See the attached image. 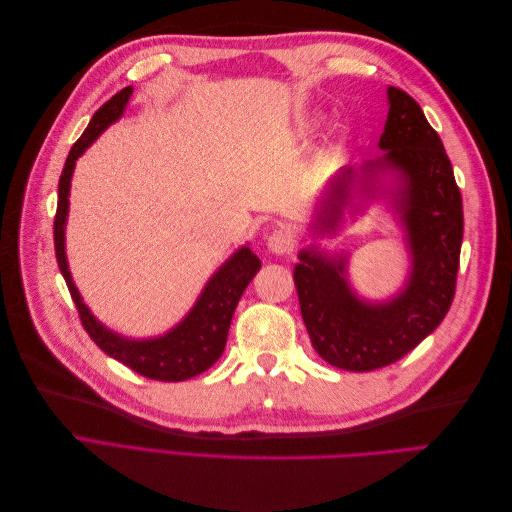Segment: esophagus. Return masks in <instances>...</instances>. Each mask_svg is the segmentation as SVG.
<instances>
[{
    "label": "esophagus",
    "instance_id": "obj_1",
    "mask_svg": "<svg viewBox=\"0 0 512 512\" xmlns=\"http://www.w3.org/2000/svg\"><path fill=\"white\" fill-rule=\"evenodd\" d=\"M267 247H269V250H271L273 254H277V256H284V254H290V252H292L294 239L290 237V232L277 228V230H273L271 235H269V239H267Z\"/></svg>",
    "mask_w": 512,
    "mask_h": 512
}]
</instances>
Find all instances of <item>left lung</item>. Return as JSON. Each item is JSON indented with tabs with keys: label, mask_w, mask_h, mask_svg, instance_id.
<instances>
[{
	"label": "left lung",
	"mask_w": 512,
	"mask_h": 512,
	"mask_svg": "<svg viewBox=\"0 0 512 512\" xmlns=\"http://www.w3.org/2000/svg\"><path fill=\"white\" fill-rule=\"evenodd\" d=\"M384 151L361 170L344 168L322 198L314 232H337L359 190L367 198L391 194L406 228L412 267L406 286L384 303L359 299L346 280V256L329 258L307 247L294 265L301 316L312 346L329 365L371 371L399 361L436 331L455 297L463 239V205L438 132L404 89L389 87ZM396 177L391 189L379 185Z\"/></svg>",
	"instance_id": "8db88e82"
}]
</instances>
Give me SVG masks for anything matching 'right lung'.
Segmentation results:
<instances>
[{
  "instance_id": "add662e5",
  "label": "right lung",
  "mask_w": 512,
  "mask_h": 512,
  "mask_svg": "<svg viewBox=\"0 0 512 512\" xmlns=\"http://www.w3.org/2000/svg\"><path fill=\"white\" fill-rule=\"evenodd\" d=\"M130 96L132 87H126L111 100L104 102L94 113V117H91L83 136L72 145L68 153L66 166L61 170L59 177V198L53 224L55 256L59 271L64 275L68 290L72 294V301L76 309H79L83 327L89 333V337L94 339L96 346L145 378L160 382H181L203 374V371H207L222 356L226 348L232 314H235L243 290L258 273L260 260L247 245L237 250L218 271L213 273L203 292H200L196 305L190 309V314L185 316L175 329H170L160 337H121L111 329H106L104 324L89 312V307L83 303L79 290H76L72 282L66 260V218L70 181L76 160L83 156V151L94 143L111 123H115L123 115Z\"/></svg>"
}]
</instances>
